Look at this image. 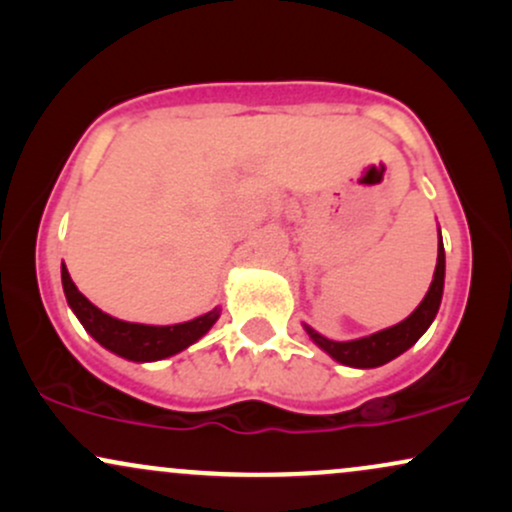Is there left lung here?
<instances>
[{"label": "left lung", "mask_w": 512, "mask_h": 512, "mask_svg": "<svg viewBox=\"0 0 512 512\" xmlns=\"http://www.w3.org/2000/svg\"><path fill=\"white\" fill-rule=\"evenodd\" d=\"M444 243L442 234H439L437 243V267L435 276H432L428 295L423 297V302L413 309V314L406 316L404 321H399L397 326L385 328V331H378L373 335H366V338L347 340V342H335L323 338L321 333H316L312 326L302 323L304 331H307L309 338L314 340V345H319L328 357H333L340 364L352 366V368H378L387 364V361L397 359L399 354H404L406 349L413 347L418 342L420 335L430 328V323L435 321L439 312V304H442V293H444Z\"/></svg>", "instance_id": "obj_1"}]
</instances>
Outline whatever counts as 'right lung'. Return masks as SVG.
Instances as JSON below:
<instances>
[{
    "label": "right lung",
    "mask_w": 512,
    "mask_h": 512,
    "mask_svg": "<svg viewBox=\"0 0 512 512\" xmlns=\"http://www.w3.org/2000/svg\"><path fill=\"white\" fill-rule=\"evenodd\" d=\"M61 281L63 293H66L68 307L80 319L92 338L106 347L108 352L118 354L122 359L129 361H160L179 354L181 349L191 347L198 342L205 333L215 326L219 319V307L212 312L198 316V319L174 323V326H148V323H129L115 316L101 312L96 304H92L84 297L70 278L66 264H61Z\"/></svg>",
    "instance_id": "add662e5"
}]
</instances>
